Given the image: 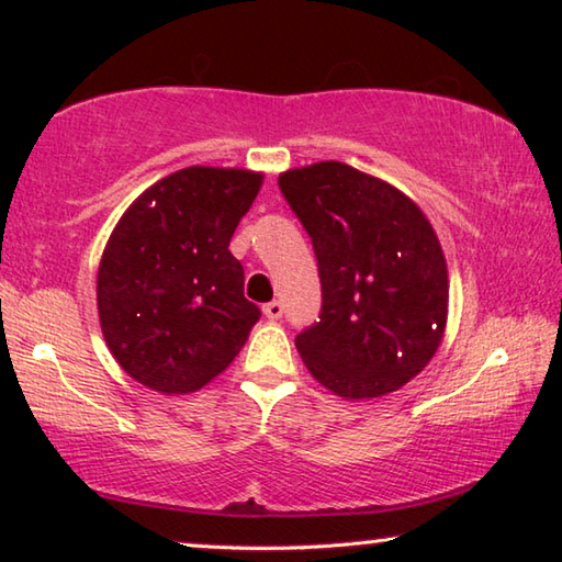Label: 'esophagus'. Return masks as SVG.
Instances as JSON below:
<instances>
[{"label": "esophagus", "mask_w": 562, "mask_h": 562, "mask_svg": "<svg viewBox=\"0 0 562 562\" xmlns=\"http://www.w3.org/2000/svg\"><path fill=\"white\" fill-rule=\"evenodd\" d=\"M262 315L268 317L270 322L280 319V317H282V302H278V300H274V302H268V304H265V307H262Z\"/></svg>", "instance_id": "obj_1"}]
</instances>
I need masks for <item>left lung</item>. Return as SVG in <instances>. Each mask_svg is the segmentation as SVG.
<instances>
[{
    "instance_id": "1",
    "label": "left lung",
    "mask_w": 562,
    "mask_h": 562,
    "mask_svg": "<svg viewBox=\"0 0 562 562\" xmlns=\"http://www.w3.org/2000/svg\"><path fill=\"white\" fill-rule=\"evenodd\" d=\"M278 183L319 265V322L294 339L304 367L349 402L398 392L439 351L449 319V268L429 217L339 160L290 168Z\"/></svg>"
}]
</instances>
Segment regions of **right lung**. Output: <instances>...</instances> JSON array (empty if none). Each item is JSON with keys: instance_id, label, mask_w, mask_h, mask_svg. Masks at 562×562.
Returning a JSON list of instances; mask_svg holds the SVG:
<instances>
[{"instance_id": "right-lung-1", "label": "right lung", "mask_w": 562, "mask_h": 562, "mask_svg": "<svg viewBox=\"0 0 562 562\" xmlns=\"http://www.w3.org/2000/svg\"><path fill=\"white\" fill-rule=\"evenodd\" d=\"M265 173L188 166L146 188L103 247L97 307L106 347L138 384L176 396L221 376L260 310L227 250Z\"/></svg>"}]
</instances>
